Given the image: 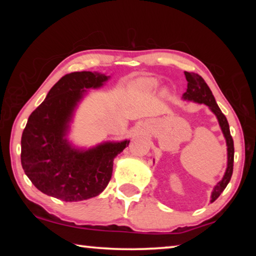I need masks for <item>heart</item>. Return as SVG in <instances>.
I'll return each instance as SVG.
<instances>
[{
	"label": "heart",
	"mask_w": 256,
	"mask_h": 256,
	"mask_svg": "<svg viewBox=\"0 0 256 256\" xmlns=\"http://www.w3.org/2000/svg\"><path fill=\"white\" fill-rule=\"evenodd\" d=\"M159 82L154 79V78H146V79H140L136 82L134 88L136 90H142V92H152L158 88Z\"/></svg>",
	"instance_id": "obj_1"
}]
</instances>
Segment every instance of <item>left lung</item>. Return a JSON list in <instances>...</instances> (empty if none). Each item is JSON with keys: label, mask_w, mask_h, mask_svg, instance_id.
I'll return each instance as SVG.
<instances>
[{"label": "left lung", "mask_w": 256, "mask_h": 256, "mask_svg": "<svg viewBox=\"0 0 256 256\" xmlns=\"http://www.w3.org/2000/svg\"><path fill=\"white\" fill-rule=\"evenodd\" d=\"M185 78L188 80V89L183 94L184 100L188 102H194L198 104H204L210 108V110L216 115V120H218L220 128H222V134L224 138H226V144H227V168L224 172V175L222 180L216 183V185L214 188V190L211 193V200L212 203L219 198L220 194L224 192V190L226 188L229 180L232 178V167H234V141L230 136V131H229V124L226 118V116L222 114V112L220 110L219 106L216 105V99L212 94L211 90L206 81L203 80L201 76H198V73L193 72H184Z\"/></svg>", "instance_id": "obj_1"}]
</instances>
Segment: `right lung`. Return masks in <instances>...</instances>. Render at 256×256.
I'll return each instance as SVG.
<instances>
[{
  "mask_svg": "<svg viewBox=\"0 0 256 256\" xmlns=\"http://www.w3.org/2000/svg\"><path fill=\"white\" fill-rule=\"evenodd\" d=\"M110 78L90 71L64 76L29 116L21 138V164L40 192L76 202L99 196L110 183L114 158L130 140L107 141L84 149L68 138L74 112L86 90L100 88Z\"/></svg>",
  "mask_w": 256,
  "mask_h": 256,
  "instance_id": "1",
  "label": "right lung"
}]
</instances>
